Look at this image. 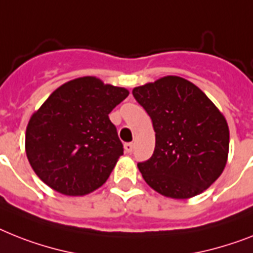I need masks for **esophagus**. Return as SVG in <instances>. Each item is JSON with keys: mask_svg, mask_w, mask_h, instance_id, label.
I'll use <instances>...</instances> for the list:
<instances>
[{"mask_svg": "<svg viewBox=\"0 0 253 253\" xmlns=\"http://www.w3.org/2000/svg\"><path fill=\"white\" fill-rule=\"evenodd\" d=\"M124 150H125V152H128V154H130V152L133 151V143H125V145H124Z\"/></svg>", "mask_w": 253, "mask_h": 253, "instance_id": "1", "label": "esophagus"}]
</instances>
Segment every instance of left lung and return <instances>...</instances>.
<instances>
[{"instance_id": "left-lung-1", "label": "left lung", "mask_w": 253, "mask_h": 253, "mask_svg": "<svg viewBox=\"0 0 253 253\" xmlns=\"http://www.w3.org/2000/svg\"><path fill=\"white\" fill-rule=\"evenodd\" d=\"M155 130V150L138 163L150 187L164 197L189 199L212 185L229 154L224 115L197 85L178 76L162 77L133 89Z\"/></svg>"}]
</instances>
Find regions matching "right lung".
Here are the masks:
<instances>
[{
	"label": "right lung",
	"mask_w": 253,
	"mask_h": 253,
	"mask_svg": "<svg viewBox=\"0 0 253 253\" xmlns=\"http://www.w3.org/2000/svg\"><path fill=\"white\" fill-rule=\"evenodd\" d=\"M128 95L125 87L93 76L50 94L26 131L27 158L40 179L70 197L101 187L124 151L108 114Z\"/></svg>",
	"instance_id": "right-lung-1"
}]
</instances>
